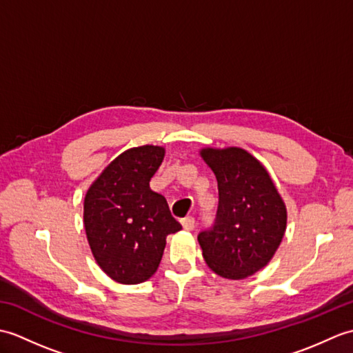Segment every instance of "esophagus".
<instances>
[{
  "instance_id": "obj_1",
  "label": "esophagus",
  "mask_w": 353,
  "mask_h": 353,
  "mask_svg": "<svg viewBox=\"0 0 353 353\" xmlns=\"http://www.w3.org/2000/svg\"><path fill=\"white\" fill-rule=\"evenodd\" d=\"M182 226L185 230H194L196 229V220L192 216H186V219L182 220Z\"/></svg>"
}]
</instances>
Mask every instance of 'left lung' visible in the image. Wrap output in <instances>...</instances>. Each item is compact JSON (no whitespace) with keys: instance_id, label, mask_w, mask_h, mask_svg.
I'll use <instances>...</instances> for the list:
<instances>
[{"instance_id":"left-lung-1","label":"left lung","mask_w":353,"mask_h":353,"mask_svg":"<svg viewBox=\"0 0 353 353\" xmlns=\"http://www.w3.org/2000/svg\"><path fill=\"white\" fill-rule=\"evenodd\" d=\"M219 182L211 229L199 234L208 267L224 279H244L264 268L287 229V208L256 157L239 147L201 148Z\"/></svg>"}]
</instances>
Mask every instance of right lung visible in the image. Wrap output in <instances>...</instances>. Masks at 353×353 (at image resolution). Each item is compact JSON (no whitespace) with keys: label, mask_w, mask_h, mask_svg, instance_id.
Segmentation results:
<instances>
[{"label":"right lung","mask_w":353,"mask_h":353,"mask_svg":"<svg viewBox=\"0 0 353 353\" xmlns=\"http://www.w3.org/2000/svg\"><path fill=\"white\" fill-rule=\"evenodd\" d=\"M165 150L142 145L115 157L89 186L83 224L97 264L110 279L133 285L150 279L161 264L167 236L182 229L150 179Z\"/></svg>","instance_id":"1"}]
</instances>
